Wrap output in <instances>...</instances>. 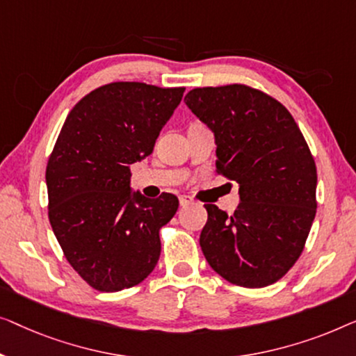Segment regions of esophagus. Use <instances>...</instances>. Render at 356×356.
Instances as JSON below:
<instances>
[{
    "label": "esophagus",
    "mask_w": 356,
    "mask_h": 356,
    "mask_svg": "<svg viewBox=\"0 0 356 356\" xmlns=\"http://www.w3.org/2000/svg\"><path fill=\"white\" fill-rule=\"evenodd\" d=\"M179 203H180V207L185 208V207H188V204L193 203V198L192 197H187V195H180Z\"/></svg>",
    "instance_id": "34e87169"
}]
</instances>
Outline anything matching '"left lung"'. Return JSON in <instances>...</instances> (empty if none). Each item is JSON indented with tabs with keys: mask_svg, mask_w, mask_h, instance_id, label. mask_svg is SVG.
<instances>
[{
	"mask_svg": "<svg viewBox=\"0 0 356 356\" xmlns=\"http://www.w3.org/2000/svg\"><path fill=\"white\" fill-rule=\"evenodd\" d=\"M184 102L214 134L218 172L238 184L232 216L204 204V258L240 287L277 282L303 252L316 216V164L297 122L277 99L247 85L193 88Z\"/></svg>",
	"mask_w": 356,
	"mask_h": 356,
	"instance_id": "obj_1",
	"label": "left lung"
}]
</instances>
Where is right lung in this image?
<instances>
[{
	"label": "right lung",
	"mask_w": 356,
	"mask_h": 356,
	"mask_svg": "<svg viewBox=\"0 0 356 356\" xmlns=\"http://www.w3.org/2000/svg\"><path fill=\"white\" fill-rule=\"evenodd\" d=\"M185 88L103 85L67 114L47 166L48 216L71 266L102 292L142 282L161 254L159 229L179 208L130 188V164L152 154Z\"/></svg>",
	"instance_id": "1"
}]
</instances>
